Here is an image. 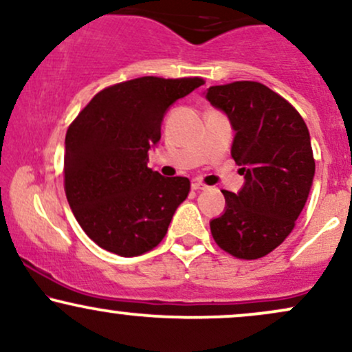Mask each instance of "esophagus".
Returning <instances> with one entry per match:
<instances>
[{"instance_id": "esophagus-1", "label": "esophagus", "mask_w": 352, "mask_h": 352, "mask_svg": "<svg viewBox=\"0 0 352 352\" xmlns=\"http://www.w3.org/2000/svg\"><path fill=\"white\" fill-rule=\"evenodd\" d=\"M192 188H193V190H205V188H207V185H205V184H201L200 180H193V184H192Z\"/></svg>"}]
</instances>
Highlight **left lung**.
Here are the masks:
<instances>
[{"instance_id":"1","label":"left lung","mask_w":352,"mask_h":352,"mask_svg":"<svg viewBox=\"0 0 352 352\" xmlns=\"http://www.w3.org/2000/svg\"><path fill=\"white\" fill-rule=\"evenodd\" d=\"M212 106L235 129L232 157L245 185L221 190L227 208L210 221L215 243L241 260L272 253L293 232L314 177L309 131L300 112L280 94L254 80L212 86Z\"/></svg>"}]
</instances>
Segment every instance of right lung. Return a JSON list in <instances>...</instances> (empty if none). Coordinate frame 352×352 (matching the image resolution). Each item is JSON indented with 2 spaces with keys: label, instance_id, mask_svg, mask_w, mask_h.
Returning a JSON list of instances; mask_svg holds the SVG:
<instances>
[{
  "label": "right lung",
  "instance_id": "obj_1",
  "mask_svg": "<svg viewBox=\"0 0 352 352\" xmlns=\"http://www.w3.org/2000/svg\"><path fill=\"white\" fill-rule=\"evenodd\" d=\"M205 84L201 78L144 76L98 92L66 132L64 190L80 228L119 256H139L164 240L187 199V177L147 167L165 111Z\"/></svg>",
  "mask_w": 352,
  "mask_h": 352
}]
</instances>
